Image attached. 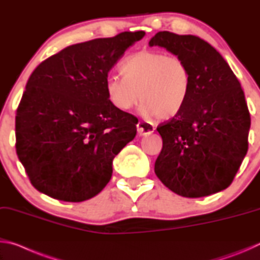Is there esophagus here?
Returning <instances> with one entry per match:
<instances>
[{"mask_svg":"<svg viewBox=\"0 0 260 260\" xmlns=\"http://www.w3.org/2000/svg\"><path fill=\"white\" fill-rule=\"evenodd\" d=\"M136 127H138V133L140 135H149L155 131L153 125H151L150 122H147V121H139V124Z\"/></svg>","mask_w":260,"mask_h":260,"instance_id":"1","label":"esophagus"}]
</instances>
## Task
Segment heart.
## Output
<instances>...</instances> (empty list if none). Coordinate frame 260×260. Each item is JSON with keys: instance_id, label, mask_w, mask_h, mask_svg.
<instances>
[{"instance_id": "b5f03b06", "label": "heart", "mask_w": 260, "mask_h": 260, "mask_svg": "<svg viewBox=\"0 0 260 260\" xmlns=\"http://www.w3.org/2000/svg\"><path fill=\"white\" fill-rule=\"evenodd\" d=\"M122 77L111 76L105 81L109 102L128 111L142 101L144 117L166 119L177 116L187 103L191 90V71L178 56L156 50H141L127 56L119 65Z\"/></svg>"}]
</instances>
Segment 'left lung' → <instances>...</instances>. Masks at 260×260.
<instances>
[{"instance_id": "1", "label": "left lung", "mask_w": 260, "mask_h": 260, "mask_svg": "<svg viewBox=\"0 0 260 260\" xmlns=\"http://www.w3.org/2000/svg\"><path fill=\"white\" fill-rule=\"evenodd\" d=\"M149 46L182 58L191 90L181 111L158 125L155 173L180 196L196 199L231 186L248 151L250 113L241 83L214 48L195 35L158 32Z\"/></svg>"}]
</instances>
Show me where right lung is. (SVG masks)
<instances>
[{"mask_svg": "<svg viewBox=\"0 0 260 260\" xmlns=\"http://www.w3.org/2000/svg\"><path fill=\"white\" fill-rule=\"evenodd\" d=\"M122 32L67 47L30 74L16 114V151L30 183L64 202L102 191L112 160L139 120L109 102L105 81L124 52L144 37Z\"/></svg>", "mask_w": 260, "mask_h": 260, "instance_id": "obj_1", "label": "right lung"}]
</instances>
